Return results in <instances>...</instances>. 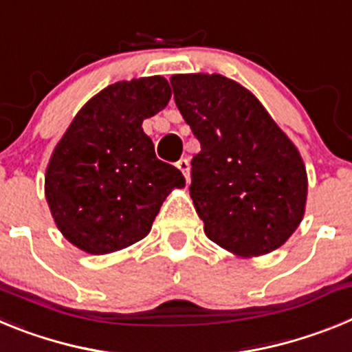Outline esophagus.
I'll list each match as a JSON object with an SVG mask.
<instances>
[{
    "label": "esophagus",
    "mask_w": 352,
    "mask_h": 352,
    "mask_svg": "<svg viewBox=\"0 0 352 352\" xmlns=\"http://www.w3.org/2000/svg\"><path fill=\"white\" fill-rule=\"evenodd\" d=\"M176 167L182 170L183 176H185V179L188 182V179H190V162L186 160V158H182V160L176 162Z\"/></svg>",
    "instance_id": "34e87169"
}]
</instances>
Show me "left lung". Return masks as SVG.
I'll return each instance as SVG.
<instances>
[{"mask_svg":"<svg viewBox=\"0 0 352 352\" xmlns=\"http://www.w3.org/2000/svg\"><path fill=\"white\" fill-rule=\"evenodd\" d=\"M170 86L201 142L192 158L190 197L208 238L238 257L282 247L303 220L309 192L294 142L236 80L178 74Z\"/></svg>","mask_w":352,"mask_h":352,"instance_id":"obj_1","label":"left lung"}]
</instances>
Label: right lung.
Listing matches in <instances>:
<instances>
[{
	"label": "right lung",
	"instance_id": "right-lung-1",
	"mask_svg": "<svg viewBox=\"0 0 352 352\" xmlns=\"http://www.w3.org/2000/svg\"><path fill=\"white\" fill-rule=\"evenodd\" d=\"M170 95L162 76L111 84L82 105L56 144L45 199L56 227L79 250L102 256L138 243L167 195L185 186L142 130Z\"/></svg>",
	"mask_w": 352,
	"mask_h": 352
}]
</instances>
